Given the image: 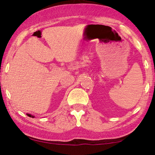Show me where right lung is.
I'll return each instance as SVG.
<instances>
[{
  "instance_id": "1",
  "label": "right lung",
  "mask_w": 155,
  "mask_h": 155,
  "mask_svg": "<svg viewBox=\"0 0 155 155\" xmlns=\"http://www.w3.org/2000/svg\"><path fill=\"white\" fill-rule=\"evenodd\" d=\"M27 116H29V117H32V118H34V117H35V116H31V114H27Z\"/></svg>"
}]
</instances>
